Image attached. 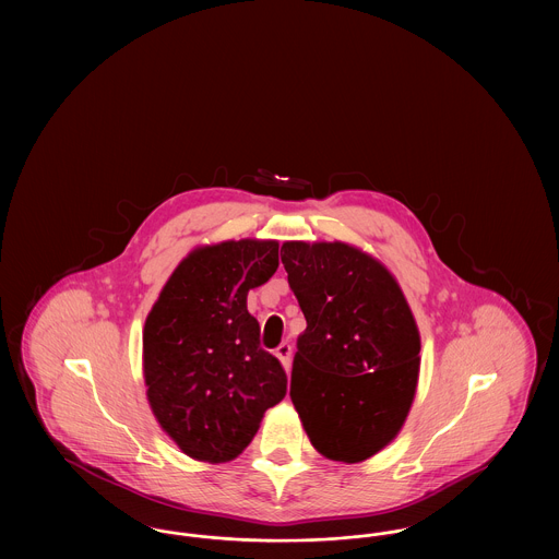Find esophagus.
<instances>
[{"mask_svg": "<svg viewBox=\"0 0 559 559\" xmlns=\"http://www.w3.org/2000/svg\"><path fill=\"white\" fill-rule=\"evenodd\" d=\"M274 356L281 360L283 369L289 371V367H292V346L289 344H281V346L274 349Z\"/></svg>", "mask_w": 559, "mask_h": 559, "instance_id": "obj_1", "label": "esophagus"}]
</instances>
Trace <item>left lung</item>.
Instances as JSON below:
<instances>
[{
  "instance_id": "obj_1",
  "label": "left lung",
  "mask_w": 559,
  "mask_h": 559,
  "mask_svg": "<svg viewBox=\"0 0 559 559\" xmlns=\"http://www.w3.org/2000/svg\"><path fill=\"white\" fill-rule=\"evenodd\" d=\"M281 260L306 317L292 400L312 447L360 463L404 426L417 392L421 335L396 276L342 240H285Z\"/></svg>"
}]
</instances>
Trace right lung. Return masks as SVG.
I'll return each instance as SVG.
<instances>
[{
  "instance_id": "1",
  "label": "right lung",
  "mask_w": 559,
  "mask_h": 559,
  "mask_svg": "<svg viewBox=\"0 0 559 559\" xmlns=\"http://www.w3.org/2000/svg\"><path fill=\"white\" fill-rule=\"evenodd\" d=\"M276 267L278 240L199 245L146 317V399L160 429L194 461L237 459L287 394V374L260 347V324L247 310V293Z\"/></svg>"
}]
</instances>
